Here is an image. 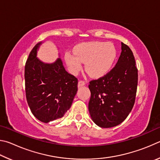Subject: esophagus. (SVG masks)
I'll return each instance as SVG.
<instances>
[{"instance_id":"esophagus-1","label":"esophagus","mask_w":160,"mask_h":160,"mask_svg":"<svg viewBox=\"0 0 160 160\" xmlns=\"http://www.w3.org/2000/svg\"><path fill=\"white\" fill-rule=\"evenodd\" d=\"M85 85V83L82 80H80L79 82H78V87H82V86H84Z\"/></svg>"}]
</instances>
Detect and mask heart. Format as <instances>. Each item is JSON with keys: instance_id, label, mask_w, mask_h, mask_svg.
<instances>
[{"instance_id": "b5f03b06", "label": "heart", "mask_w": 160, "mask_h": 160, "mask_svg": "<svg viewBox=\"0 0 160 160\" xmlns=\"http://www.w3.org/2000/svg\"><path fill=\"white\" fill-rule=\"evenodd\" d=\"M116 49L112 43L90 42L81 43L74 53L66 51L64 58L70 70L77 73L85 63V70L93 78L102 77L112 68L116 58Z\"/></svg>"}]
</instances>
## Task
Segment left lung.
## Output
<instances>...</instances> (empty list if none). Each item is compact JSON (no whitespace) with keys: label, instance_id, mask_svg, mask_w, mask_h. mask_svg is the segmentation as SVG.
Listing matches in <instances>:
<instances>
[{"label":"left lung","instance_id":"8db88e82","mask_svg":"<svg viewBox=\"0 0 160 160\" xmlns=\"http://www.w3.org/2000/svg\"><path fill=\"white\" fill-rule=\"evenodd\" d=\"M138 69L128 46L121 42V53L110 71L89 85L88 109L92 121L101 128L121 123L131 112L136 96Z\"/></svg>","mask_w":160,"mask_h":160}]
</instances>
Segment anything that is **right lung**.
Wrapping results in <instances>:
<instances>
[{
    "mask_svg": "<svg viewBox=\"0 0 160 160\" xmlns=\"http://www.w3.org/2000/svg\"><path fill=\"white\" fill-rule=\"evenodd\" d=\"M42 42L35 45L25 67L27 102L38 120L48 123L63 117L78 91V79L68 72L58 58L45 63L37 57Z\"/></svg>",
    "mask_w": 160,
    "mask_h": 160,
    "instance_id": "1",
    "label": "right lung"
}]
</instances>
